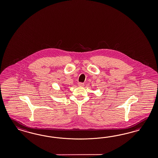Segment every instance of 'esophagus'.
Segmentation results:
<instances>
[{"mask_svg":"<svg viewBox=\"0 0 158 158\" xmlns=\"http://www.w3.org/2000/svg\"><path fill=\"white\" fill-rule=\"evenodd\" d=\"M78 85L79 86H84V84L82 83V82H79V83L78 84Z\"/></svg>","mask_w":158,"mask_h":158,"instance_id":"34e87169","label":"esophagus"}]
</instances>
